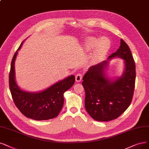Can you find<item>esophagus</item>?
<instances>
[{
  "mask_svg": "<svg viewBox=\"0 0 149 149\" xmlns=\"http://www.w3.org/2000/svg\"><path fill=\"white\" fill-rule=\"evenodd\" d=\"M82 79V75L80 73L77 74L75 76V80L77 82H80Z\"/></svg>",
  "mask_w": 149,
  "mask_h": 149,
  "instance_id": "obj_1",
  "label": "esophagus"
}]
</instances>
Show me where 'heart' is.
I'll use <instances>...</instances> for the list:
<instances>
[{
    "instance_id": "1",
    "label": "heart",
    "mask_w": 149,
    "mask_h": 149,
    "mask_svg": "<svg viewBox=\"0 0 149 149\" xmlns=\"http://www.w3.org/2000/svg\"><path fill=\"white\" fill-rule=\"evenodd\" d=\"M98 39L96 37H90L88 38L85 47L87 49H90L95 47L96 45V44L98 42L95 49V55L96 56H102V54L105 53L109 47V42L106 39H101L100 42H98Z\"/></svg>"
}]
</instances>
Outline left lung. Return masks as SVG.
<instances>
[{"mask_svg":"<svg viewBox=\"0 0 149 149\" xmlns=\"http://www.w3.org/2000/svg\"><path fill=\"white\" fill-rule=\"evenodd\" d=\"M115 57L125 60L123 75L115 81L106 78L104 69L108 61ZM82 81L85 91V106L87 112L101 122L116 119L130 106L133 99L136 80V65L130 49L121 38L120 46L107 61L90 68Z\"/></svg>","mask_w":149,"mask_h":149,"instance_id":"8db88e82","label":"left lung"}]
</instances>
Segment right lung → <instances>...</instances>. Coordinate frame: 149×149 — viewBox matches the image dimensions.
<instances>
[{
  "mask_svg": "<svg viewBox=\"0 0 149 149\" xmlns=\"http://www.w3.org/2000/svg\"><path fill=\"white\" fill-rule=\"evenodd\" d=\"M23 42L13 57L9 74V87L13 102L19 111L27 118L47 120L57 117L64 104L63 94L75 83V76L70 75L46 90L38 93L21 90L15 81V61Z\"/></svg>",
  "mask_w": 149,
  "mask_h": 149,
  "instance_id": "1",
  "label": "right lung"
}]
</instances>
